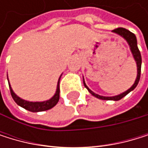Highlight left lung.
<instances>
[{"label":"left lung","mask_w":148,"mask_h":148,"mask_svg":"<svg viewBox=\"0 0 148 148\" xmlns=\"http://www.w3.org/2000/svg\"><path fill=\"white\" fill-rule=\"evenodd\" d=\"M113 33L120 35L121 37H123L125 41L127 42L128 45L130 46V51H132V54L133 56V58L136 62V65H137V77H136V80L133 83V85L132 87H130L129 90H127L126 91L119 94V95H116V96H113V97H105V96H100L99 94H96L94 93L91 90L89 89V87L86 85L84 82V79H83V84L85 88L88 90V91L92 95L94 96L95 98L97 99H102V100H114V101H117V100H120L121 99H123V97H125L128 93H130V91H132L136 87L137 85L139 82V79H140V72H141V63H142V59H141V55H140V51L138 48V44H137V38L135 36L134 34H132V32H130L129 30L125 29V28H117V29H114L112 31Z\"/></svg>","instance_id":"left-lung-1"}]
</instances>
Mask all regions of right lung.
<instances>
[{"label": "right lung", "instance_id": "add662e5", "mask_svg": "<svg viewBox=\"0 0 148 148\" xmlns=\"http://www.w3.org/2000/svg\"><path fill=\"white\" fill-rule=\"evenodd\" d=\"M61 75L60 77L58 78V84H57V90H56V92L54 94V96L52 98H50L48 100H45V101H36V102H33V101H27V100H25L16 95L11 86H10V81L8 79V82H9V85H10V93H11V96L14 99V101L18 104V106H20L23 108L30 111V112H42V111H46V110H49V109H51L52 107H54L58 100H59V81H60V78H61ZM7 78H8V75H7Z\"/></svg>", "mask_w": 148, "mask_h": 148}]
</instances>
